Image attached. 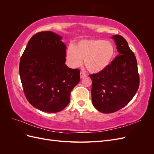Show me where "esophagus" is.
<instances>
[{
	"label": "esophagus",
	"instance_id": "esophagus-1",
	"mask_svg": "<svg viewBox=\"0 0 154 154\" xmlns=\"http://www.w3.org/2000/svg\"><path fill=\"white\" fill-rule=\"evenodd\" d=\"M86 75H87V74H86L85 72H80V78H83V77L86 76Z\"/></svg>",
	"mask_w": 154,
	"mask_h": 154
}]
</instances>
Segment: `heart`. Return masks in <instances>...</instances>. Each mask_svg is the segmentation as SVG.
I'll use <instances>...</instances> for the list:
<instances>
[{
	"label": "heart",
	"mask_w": 154,
	"mask_h": 154,
	"mask_svg": "<svg viewBox=\"0 0 154 154\" xmlns=\"http://www.w3.org/2000/svg\"><path fill=\"white\" fill-rule=\"evenodd\" d=\"M116 49L109 41L100 39L82 40L75 47L70 46L66 57L70 66L76 68L82 66L83 59L88 71L97 73L104 71L112 62Z\"/></svg>",
	"instance_id": "b5f03b06"
}]
</instances>
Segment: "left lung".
<instances>
[{"instance_id":"8db88e82","label":"left lung","mask_w":154,"mask_h":154,"mask_svg":"<svg viewBox=\"0 0 154 154\" xmlns=\"http://www.w3.org/2000/svg\"><path fill=\"white\" fill-rule=\"evenodd\" d=\"M112 38L117 46L118 55L104 71L90 75L92 104L105 114L123 108L133 98L139 86L137 60L127 40L118 35Z\"/></svg>"}]
</instances>
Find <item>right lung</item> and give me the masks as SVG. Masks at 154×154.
I'll use <instances>...</instances> for the list:
<instances>
[{"mask_svg": "<svg viewBox=\"0 0 154 154\" xmlns=\"http://www.w3.org/2000/svg\"><path fill=\"white\" fill-rule=\"evenodd\" d=\"M62 37L51 31L32 36L20 58L19 74L29 103L49 113L62 110L80 80V71L65 63L66 45Z\"/></svg>", "mask_w": 154, "mask_h": 154, "instance_id": "add662e5", "label": "right lung"}]
</instances>
